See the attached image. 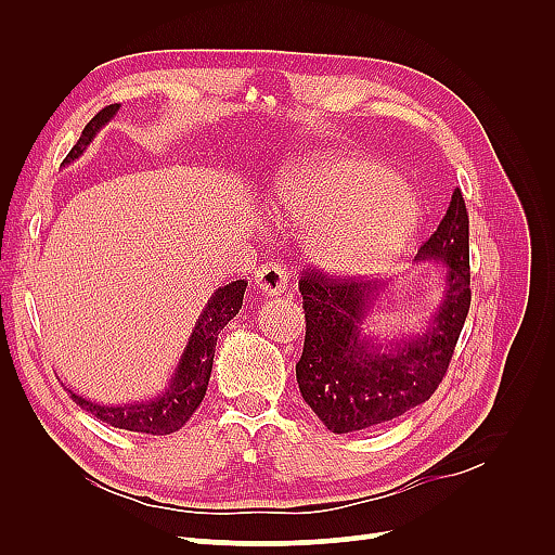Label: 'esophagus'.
Wrapping results in <instances>:
<instances>
[{"instance_id": "34e87169", "label": "esophagus", "mask_w": 555, "mask_h": 555, "mask_svg": "<svg viewBox=\"0 0 555 555\" xmlns=\"http://www.w3.org/2000/svg\"><path fill=\"white\" fill-rule=\"evenodd\" d=\"M287 278L289 273L280 263L268 261L255 273V287L266 296H280L287 289Z\"/></svg>"}]
</instances>
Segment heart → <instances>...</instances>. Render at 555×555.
<instances>
[{"label":"heart","mask_w":555,"mask_h":555,"mask_svg":"<svg viewBox=\"0 0 555 555\" xmlns=\"http://www.w3.org/2000/svg\"><path fill=\"white\" fill-rule=\"evenodd\" d=\"M275 215L308 236V249L331 275H361L389 263L422 217V201L384 164L363 157H314L275 182Z\"/></svg>","instance_id":"1"}]
</instances>
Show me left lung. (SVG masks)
Segmentation results:
<instances>
[{
	"instance_id": "left-lung-1",
	"label": "left lung",
	"mask_w": 555,
	"mask_h": 555,
	"mask_svg": "<svg viewBox=\"0 0 555 555\" xmlns=\"http://www.w3.org/2000/svg\"><path fill=\"white\" fill-rule=\"evenodd\" d=\"M469 222L461 190L418 247L416 261L444 263L442 304L426 331L382 345L363 333L389 284L357 278L300 275L306 310L304 354L296 382L304 400L331 433L382 426L426 402L442 382L469 310Z\"/></svg>"
}]
</instances>
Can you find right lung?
Masks as SVG:
<instances>
[{"label":"right lung","instance_id":"add662e5","mask_svg":"<svg viewBox=\"0 0 555 555\" xmlns=\"http://www.w3.org/2000/svg\"><path fill=\"white\" fill-rule=\"evenodd\" d=\"M117 111H120V104H111L104 111H99L86 125V129H82L78 143L72 147V153L66 155L62 164H72L86 153L96 133L113 120ZM245 287V280H236L224 284L220 289H215L204 312L196 319L190 343L184 345L182 357L176 365V373L169 379V386H166L157 398L127 402V405H102V402H94L74 393L72 389H66V386L64 389L72 393V400L76 405H80V410L90 412L99 422H104L113 428L147 435H171L180 430L190 422V416L196 412L201 400L206 396L215 359L217 333H220L243 308Z\"/></svg>","mask_w":555,"mask_h":555}]
</instances>
